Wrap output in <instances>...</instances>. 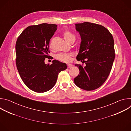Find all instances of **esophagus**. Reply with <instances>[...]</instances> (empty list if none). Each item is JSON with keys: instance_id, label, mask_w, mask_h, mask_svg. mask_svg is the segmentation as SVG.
I'll return each mask as SVG.
<instances>
[{"instance_id": "34e87169", "label": "esophagus", "mask_w": 131, "mask_h": 131, "mask_svg": "<svg viewBox=\"0 0 131 131\" xmlns=\"http://www.w3.org/2000/svg\"><path fill=\"white\" fill-rule=\"evenodd\" d=\"M72 65L71 64H67L68 68H71V67H72Z\"/></svg>"}]
</instances>
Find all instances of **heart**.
I'll use <instances>...</instances> for the list:
<instances>
[{
	"instance_id": "obj_1",
	"label": "heart",
	"mask_w": 131,
	"mask_h": 131,
	"mask_svg": "<svg viewBox=\"0 0 131 131\" xmlns=\"http://www.w3.org/2000/svg\"><path fill=\"white\" fill-rule=\"evenodd\" d=\"M63 36L64 38L65 39V40L68 43L70 41H71L72 39H75V37L68 30H66L65 31H64V34H63ZM71 55H72V54L70 53H60L59 54L57 55V58L58 59L64 61V62H69L70 61V57Z\"/></svg>"
}]
</instances>
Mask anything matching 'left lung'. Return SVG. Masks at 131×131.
<instances>
[{
    "mask_svg": "<svg viewBox=\"0 0 131 131\" xmlns=\"http://www.w3.org/2000/svg\"><path fill=\"white\" fill-rule=\"evenodd\" d=\"M74 25L81 39L76 58L85 62V66L74 65L80 72L73 81L80 89L94 90L105 82L113 66L115 57L113 37L107 28L99 24L84 22Z\"/></svg>",
    "mask_w": 131,
    "mask_h": 131,
    "instance_id": "obj_1",
    "label": "left lung"
}]
</instances>
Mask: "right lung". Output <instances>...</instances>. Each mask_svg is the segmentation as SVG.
Returning <instances> with one entry per match:
<instances>
[{"mask_svg":"<svg viewBox=\"0 0 131 131\" xmlns=\"http://www.w3.org/2000/svg\"><path fill=\"white\" fill-rule=\"evenodd\" d=\"M58 25L42 23L27 27L18 37L15 45L16 64L20 77L31 90L43 93L51 90L58 74L67 67L58 60L45 64L49 58L50 40Z\"/></svg>","mask_w":131,"mask_h":131,"instance_id":"right-lung-1","label":"right lung"}]
</instances>
